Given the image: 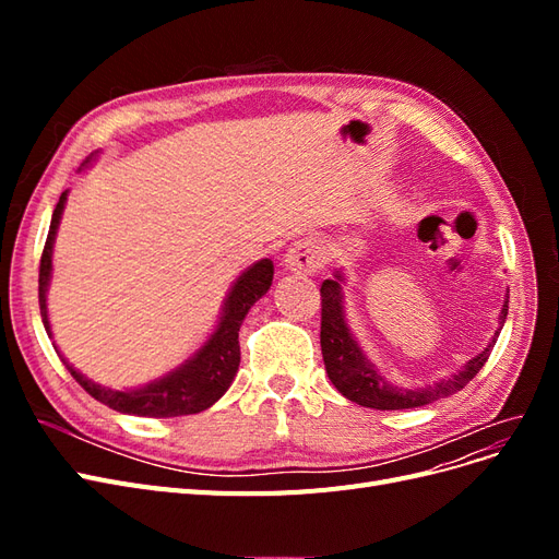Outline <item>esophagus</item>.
Wrapping results in <instances>:
<instances>
[{"mask_svg":"<svg viewBox=\"0 0 559 559\" xmlns=\"http://www.w3.org/2000/svg\"><path fill=\"white\" fill-rule=\"evenodd\" d=\"M326 263V251L319 240H298L284 257V267L298 275H312Z\"/></svg>","mask_w":559,"mask_h":559,"instance_id":"obj_1","label":"esophagus"}]
</instances>
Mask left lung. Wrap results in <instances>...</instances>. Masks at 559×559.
Here are the masks:
<instances>
[{
	"mask_svg": "<svg viewBox=\"0 0 559 559\" xmlns=\"http://www.w3.org/2000/svg\"><path fill=\"white\" fill-rule=\"evenodd\" d=\"M345 284L347 277L343 270H335L333 280H324V284H321V354H324L329 380L335 384L337 392L345 399L364 405V408L405 411L456 394L476 378L478 370L489 359V352H492L506 314H509V296H506L499 312V329L495 331L492 341L487 343L480 354L468 359L456 373L427 386H399L380 373L376 364L364 354L357 337L349 331L345 317Z\"/></svg>",
	"mask_w": 559,
	"mask_h": 559,
	"instance_id": "8db88e82",
	"label": "left lung"
}]
</instances>
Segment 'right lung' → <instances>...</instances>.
<instances>
[{
    "label": "right lung",
    "instance_id": "right-lung-1",
    "mask_svg": "<svg viewBox=\"0 0 559 559\" xmlns=\"http://www.w3.org/2000/svg\"><path fill=\"white\" fill-rule=\"evenodd\" d=\"M95 158H97V151L79 167V173L91 167ZM67 193L70 191H64L60 195L58 205L53 210V218H50L48 238L44 245L41 265H39V308H41V319H44V329L48 337H53V331H50V321H48L46 292L50 284V273H53V245H56L58 226L64 212ZM273 273H275V265L270 259H261L257 263H251L247 270H242V275L230 286V292L222 306V312H218L216 326L210 333L207 341L202 343L183 364L173 368L170 373H165L158 380H151L142 386L111 389L105 384H97L83 373H79V370L62 357V352L58 347L56 352L62 359L64 368L72 373V378L86 389L95 401L109 405V408L116 413L138 415V417H179V415L202 413L228 392V386L233 384L235 376H238L240 326L253 302L267 294L270 284H273Z\"/></svg>",
    "mask_w": 559,
    "mask_h": 559
}]
</instances>
